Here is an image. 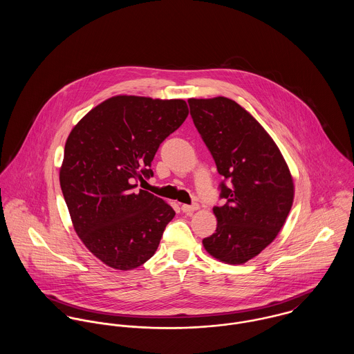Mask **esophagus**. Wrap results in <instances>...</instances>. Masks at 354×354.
Wrapping results in <instances>:
<instances>
[{
	"mask_svg": "<svg viewBox=\"0 0 354 354\" xmlns=\"http://www.w3.org/2000/svg\"><path fill=\"white\" fill-rule=\"evenodd\" d=\"M198 208H199V205H198L196 203H194V204H183V205H181L183 212H194V211H196Z\"/></svg>",
	"mask_w": 354,
	"mask_h": 354,
	"instance_id": "obj_1",
	"label": "esophagus"
}]
</instances>
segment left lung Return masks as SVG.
<instances>
[{"label":"left lung","instance_id":"obj_1","mask_svg":"<svg viewBox=\"0 0 354 354\" xmlns=\"http://www.w3.org/2000/svg\"><path fill=\"white\" fill-rule=\"evenodd\" d=\"M191 117L218 173V225L203 240L205 251L229 264H243L270 245L293 204L289 167L264 128L229 98L188 100Z\"/></svg>","mask_w":354,"mask_h":354}]
</instances>
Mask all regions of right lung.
<instances>
[{
	"label": "right lung",
	"mask_w": 354,
	"mask_h": 354,
	"mask_svg": "<svg viewBox=\"0 0 354 354\" xmlns=\"http://www.w3.org/2000/svg\"><path fill=\"white\" fill-rule=\"evenodd\" d=\"M183 100L118 95L102 102L72 129L59 184L73 227L109 267L132 270L153 256L174 209L138 180L153 176L160 143L188 117Z\"/></svg>",
	"instance_id": "1"
}]
</instances>
